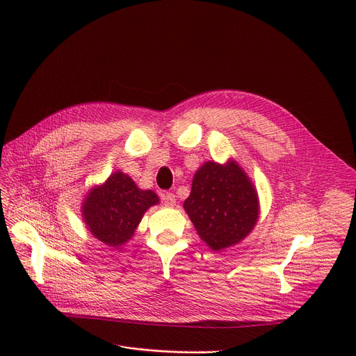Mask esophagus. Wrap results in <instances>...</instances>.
<instances>
[{"instance_id":"obj_1","label":"esophagus","mask_w":356,"mask_h":356,"mask_svg":"<svg viewBox=\"0 0 356 356\" xmlns=\"http://www.w3.org/2000/svg\"><path fill=\"white\" fill-rule=\"evenodd\" d=\"M160 197L165 207H173V204L176 203V195L172 192H161Z\"/></svg>"}]
</instances>
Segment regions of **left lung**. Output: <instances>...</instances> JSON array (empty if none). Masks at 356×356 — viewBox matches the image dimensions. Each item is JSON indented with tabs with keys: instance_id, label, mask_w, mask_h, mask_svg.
Masks as SVG:
<instances>
[{
	"instance_id": "8db88e82",
	"label": "left lung",
	"mask_w": 356,
	"mask_h": 356,
	"mask_svg": "<svg viewBox=\"0 0 356 356\" xmlns=\"http://www.w3.org/2000/svg\"><path fill=\"white\" fill-rule=\"evenodd\" d=\"M183 207L199 236L216 251L244 239L258 218L254 186L235 163L203 164Z\"/></svg>"
}]
</instances>
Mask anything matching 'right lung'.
<instances>
[{
  "label": "right lung",
  "mask_w": 356,
  "mask_h": 356,
  "mask_svg": "<svg viewBox=\"0 0 356 356\" xmlns=\"http://www.w3.org/2000/svg\"><path fill=\"white\" fill-rule=\"evenodd\" d=\"M159 203L152 191H140L127 175H111L93 189L83 203V219L89 231L104 244L120 247L133 236L144 212Z\"/></svg>",
  "instance_id": "obj_1"
}]
</instances>
